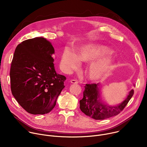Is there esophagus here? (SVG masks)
Instances as JSON below:
<instances>
[{
	"mask_svg": "<svg viewBox=\"0 0 147 147\" xmlns=\"http://www.w3.org/2000/svg\"><path fill=\"white\" fill-rule=\"evenodd\" d=\"M70 82L72 83V84H77L78 83V82L77 80H71Z\"/></svg>",
	"mask_w": 147,
	"mask_h": 147,
	"instance_id": "esophagus-1",
	"label": "esophagus"
}]
</instances>
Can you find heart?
<instances>
[{"mask_svg": "<svg viewBox=\"0 0 147 147\" xmlns=\"http://www.w3.org/2000/svg\"><path fill=\"white\" fill-rule=\"evenodd\" d=\"M112 51L107 46L89 45L82 47L78 55L69 48H66L61 57V65L65 70L70 71L77 69L81 60L90 63L87 67L86 74L92 81H98L103 78L115 65V62L108 57Z\"/></svg>", "mask_w": 147, "mask_h": 147, "instance_id": "1", "label": "heart"}]
</instances>
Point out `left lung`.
<instances>
[{"label":"left lung","mask_w":147,"mask_h":147,"mask_svg":"<svg viewBox=\"0 0 147 147\" xmlns=\"http://www.w3.org/2000/svg\"><path fill=\"white\" fill-rule=\"evenodd\" d=\"M99 86V83L86 84L83 92V98L80 100L81 111L95 120H103L117 115L127 105L134 94V90H130L122 102L111 106L105 103L100 98Z\"/></svg>","instance_id":"obj_1"}]
</instances>
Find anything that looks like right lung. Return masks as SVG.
I'll return each instance as SVG.
<instances>
[{
    "instance_id": "right-lung-1",
    "label": "right lung",
    "mask_w": 147,
    "mask_h": 147,
    "mask_svg": "<svg viewBox=\"0 0 147 147\" xmlns=\"http://www.w3.org/2000/svg\"><path fill=\"white\" fill-rule=\"evenodd\" d=\"M54 53L52 44L43 37L24 40L16 48L10 71L11 93L29 113L50 112L65 87L66 77L55 70Z\"/></svg>"
}]
</instances>
